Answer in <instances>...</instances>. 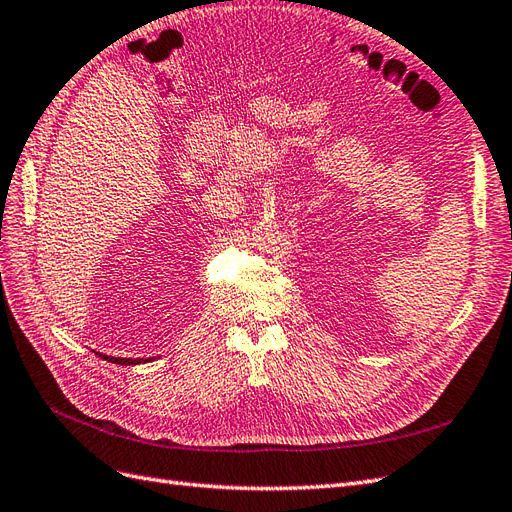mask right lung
<instances>
[{
	"label": "right lung",
	"mask_w": 512,
	"mask_h": 512,
	"mask_svg": "<svg viewBox=\"0 0 512 512\" xmlns=\"http://www.w3.org/2000/svg\"><path fill=\"white\" fill-rule=\"evenodd\" d=\"M100 354V352H98ZM102 359H106V361H111V363H117V365H136V363H141V359H117V356H106V354H100ZM149 361V359H147Z\"/></svg>",
	"instance_id": "add662e5"
}]
</instances>
